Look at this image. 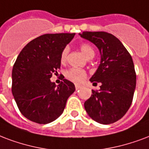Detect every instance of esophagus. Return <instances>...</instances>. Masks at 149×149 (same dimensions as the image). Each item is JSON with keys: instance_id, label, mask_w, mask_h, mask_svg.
<instances>
[{"instance_id": "obj_1", "label": "esophagus", "mask_w": 149, "mask_h": 149, "mask_svg": "<svg viewBox=\"0 0 149 149\" xmlns=\"http://www.w3.org/2000/svg\"><path fill=\"white\" fill-rule=\"evenodd\" d=\"M75 87H76V90H77H77H79V88H80V87H80L79 85L76 84V85H75Z\"/></svg>"}]
</instances>
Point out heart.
I'll use <instances>...</instances> for the list:
<instances>
[{"label":"heart","instance_id":"heart-1","mask_svg":"<svg viewBox=\"0 0 149 149\" xmlns=\"http://www.w3.org/2000/svg\"><path fill=\"white\" fill-rule=\"evenodd\" d=\"M79 48H80V51L82 52L83 54H84V56L87 58H88V59L92 58L95 56V50L90 44H82L79 46ZM68 52H69V50H68L67 47L64 48L63 51L62 52L61 57H60V60H61L62 63H65V61H66ZM65 77L67 79H69V80L72 81V82L79 84V83L83 82L85 79V78L87 77V72H86L85 70H81V69L70 68V69L65 71Z\"/></svg>","mask_w":149,"mask_h":149}]
</instances>
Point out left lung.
I'll return each instance as SVG.
<instances>
[{"label":"left lung","mask_w":149,"mask_h":149,"mask_svg":"<svg viewBox=\"0 0 149 149\" xmlns=\"http://www.w3.org/2000/svg\"><path fill=\"white\" fill-rule=\"evenodd\" d=\"M80 37L95 44L99 49L101 62L90 79L101 83L99 91L84 102L92 120L110 124L120 120L131 105L136 87V72L132 57L118 38L106 32H83Z\"/></svg>","instance_id":"left-lung-1"}]
</instances>
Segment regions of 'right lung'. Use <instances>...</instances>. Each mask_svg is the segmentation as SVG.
Masks as SVG:
<instances>
[{
  "instance_id": "right-lung-1",
  "label": "right lung",
  "mask_w": 149,
  "mask_h": 149,
  "mask_svg": "<svg viewBox=\"0 0 149 149\" xmlns=\"http://www.w3.org/2000/svg\"><path fill=\"white\" fill-rule=\"evenodd\" d=\"M75 33H47L23 47L12 69L11 91L17 106L28 120L47 124L64 111L75 86L63 79L58 86L51 82L61 66L60 57Z\"/></svg>"
}]
</instances>
